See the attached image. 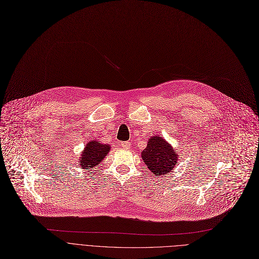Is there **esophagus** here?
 Listing matches in <instances>:
<instances>
[{
  "label": "esophagus",
  "instance_id": "34e87169",
  "mask_svg": "<svg viewBox=\"0 0 259 259\" xmlns=\"http://www.w3.org/2000/svg\"><path fill=\"white\" fill-rule=\"evenodd\" d=\"M120 145H121L123 148H125V149L130 148V146H131L130 142H127V141H123V142H121V143H120Z\"/></svg>",
  "mask_w": 259,
  "mask_h": 259
}]
</instances>
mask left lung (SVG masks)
<instances>
[{
    "instance_id": "obj_1",
    "label": "left lung",
    "mask_w": 259,
    "mask_h": 259,
    "mask_svg": "<svg viewBox=\"0 0 259 259\" xmlns=\"http://www.w3.org/2000/svg\"><path fill=\"white\" fill-rule=\"evenodd\" d=\"M141 156L155 176L168 174L177 163V154L162 137H152Z\"/></svg>"
}]
</instances>
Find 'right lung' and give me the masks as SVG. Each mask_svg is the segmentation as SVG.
<instances>
[{
	"instance_id": "1",
	"label": "right lung",
	"mask_w": 259,
	"mask_h": 259,
	"mask_svg": "<svg viewBox=\"0 0 259 259\" xmlns=\"http://www.w3.org/2000/svg\"><path fill=\"white\" fill-rule=\"evenodd\" d=\"M110 151V146L108 144H102L98 143L97 141H91L89 142L85 150L82 152L81 155V167L83 169H90L92 167L97 166L101 163L107 153Z\"/></svg>"
}]
</instances>
